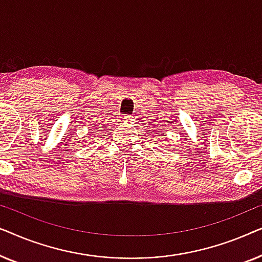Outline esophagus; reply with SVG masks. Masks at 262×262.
I'll return each instance as SVG.
<instances>
[{
  "mask_svg": "<svg viewBox=\"0 0 262 262\" xmlns=\"http://www.w3.org/2000/svg\"><path fill=\"white\" fill-rule=\"evenodd\" d=\"M124 120L126 121V123L128 124V125H134L135 124V119H134V117H131V116H125L124 117Z\"/></svg>",
  "mask_w": 262,
  "mask_h": 262,
  "instance_id": "34e87169",
  "label": "esophagus"
}]
</instances>
